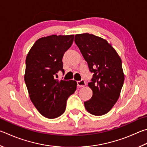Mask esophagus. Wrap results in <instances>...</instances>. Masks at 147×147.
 <instances>
[{
    "label": "esophagus",
    "mask_w": 147,
    "mask_h": 147,
    "mask_svg": "<svg viewBox=\"0 0 147 147\" xmlns=\"http://www.w3.org/2000/svg\"><path fill=\"white\" fill-rule=\"evenodd\" d=\"M77 85H78V87H84L86 84H85V82L84 80H82L81 81H78L77 82Z\"/></svg>",
    "instance_id": "esophagus-1"
}]
</instances>
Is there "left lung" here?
<instances>
[{
	"label": "left lung",
	"mask_w": 147,
	"mask_h": 147,
	"mask_svg": "<svg viewBox=\"0 0 147 147\" xmlns=\"http://www.w3.org/2000/svg\"><path fill=\"white\" fill-rule=\"evenodd\" d=\"M74 42L90 71L94 73L91 82L88 84L92 96L85 101V108L92 115H104L117 102L123 85L121 58L106 40L92 34H77Z\"/></svg>",
	"instance_id": "left-lung-1"
}]
</instances>
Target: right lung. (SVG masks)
<instances>
[{"instance_id":"obj_1","label":"right lung","mask_w":147,"mask_h":147,"mask_svg":"<svg viewBox=\"0 0 147 147\" xmlns=\"http://www.w3.org/2000/svg\"><path fill=\"white\" fill-rule=\"evenodd\" d=\"M74 34L42 37L34 42L26 59L24 80L29 98L42 116L49 119L64 113L69 96L76 90L74 80L56 79L64 73L62 58L71 46Z\"/></svg>"}]
</instances>
